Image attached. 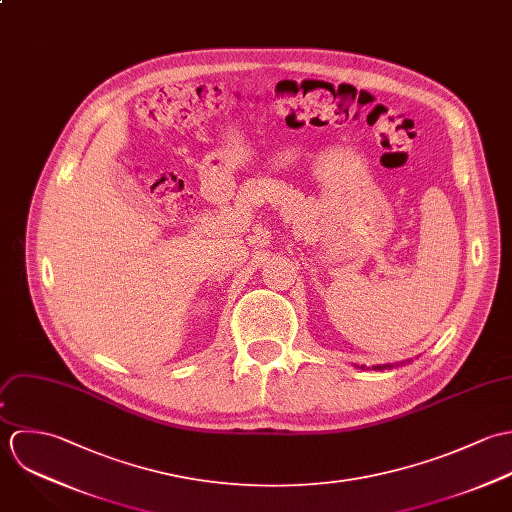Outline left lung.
<instances>
[{
  "label": "left lung",
  "instance_id": "obj_1",
  "mask_svg": "<svg viewBox=\"0 0 512 512\" xmlns=\"http://www.w3.org/2000/svg\"><path fill=\"white\" fill-rule=\"evenodd\" d=\"M386 368H394L392 364H386V366H374V370H386Z\"/></svg>",
  "mask_w": 512,
  "mask_h": 512
}]
</instances>
